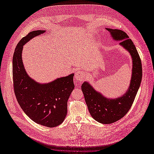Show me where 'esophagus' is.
Wrapping results in <instances>:
<instances>
[{"instance_id":"1","label":"esophagus","mask_w":154,"mask_h":154,"mask_svg":"<svg viewBox=\"0 0 154 154\" xmlns=\"http://www.w3.org/2000/svg\"><path fill=\"white\" fill-rule=\"evenodd\" d=\"M85 76L84 72L82 71H78L75 74V79L77 81L82 82V80H83V79L85 78Z\"/></svg>"}]
</instances>
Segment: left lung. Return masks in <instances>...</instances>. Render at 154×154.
Returning <instances> with one entry per match:
<instances>
[{
  "label": "left lung",
  "mask_w": 154,
  "mask_h": 154,
  "mask_svg": "<svg viewBox=\"0 0 154 154\" xmlns=\"http://www.w3.org/2000/svg\"><path fill=\"white\" fill-rule=\"evenodd\" d=\"M119 44L127 49L132 58V74L127 92L117 99L110 100L96 91L87 82L82 85L88 109L92 117L103 124L112 123L122 119L132 106L142 80V65L140 57L133 42L125 32L119 29L106 28Z\"/></svg>",
  "instance_id": "1"
}]
</instances>
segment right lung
<instances>
[{
  "label": "right lung",
  "mask_w": 154,
  "mask_h": 154,
  "mask_svg": "<svg viewBox=\"0 0 154 154\" xmlns=\"http://www.w3.org/2000/svg\"><path fill=\"white\" fill-rule=\"evenodd\" d=\"M44 32L31 31L16 46L13 57V88L18 103L31 119L45 127H55L67 115V101L74 88V74L40 84L27 75L22 60L23 45Z\"/></svg>",
  "instance_id": "1"
}]
</instances>
